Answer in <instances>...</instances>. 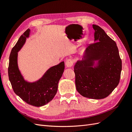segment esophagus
<instances>
[{"label": "esophagus", "instance_id": "esophagus-1", "mask_svg": "<svg viewBox=\"0 0 132 132\" xmlns=\"http://www.w3.org/2000/svg\"><path fill=\"white\" fill-rule=\"evenodd\" d=\"M73 60L71 59H68L66 61V63H65V64H66V66L68 68H70L73 66Z\"/></svg>", "mask_w": 132, "mask_h": 132}]
</instances>
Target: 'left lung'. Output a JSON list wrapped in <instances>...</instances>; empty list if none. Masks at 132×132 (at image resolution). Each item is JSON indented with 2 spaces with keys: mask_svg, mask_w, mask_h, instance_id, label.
Listing matches in <instances>:
<instances>
[{
  "mask_svg": "<svg viewBox=\"0 0 132 132\" xmlns=\"http://www.w3.org/2000/svg\"><path fill=\"white\" fill-rule=\"evenodd\" d=\"M95 41L87 48L86 56L75 64L77 90L82 96L93 99L107 97L117 86L122 70V60L116 43L100 26L93 25ZM92 60H98L93 68Z\"/></svg>",
  "mask_w": 132,
  "mask_h": 132,
  "instance_id": "1",
  "label": "left lung"
}]
</instances>
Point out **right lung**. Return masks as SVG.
<instances>
[{
	"label": "right lung",
	"mask_w": 132,
	"mask_h": 132,
	"mask_svg": "<svg viewBox=\"0 0 132 132\" xmlns=\"http://www.w3.org/2000/svg\"><path fill=\"white\" fill-rule=\"evenodd\" d=\"M30 30L24 32L12 49L9 57L8 76L14 93L29 105L40 107L50 102L56 94L59 80L64 70V62L51 67L38 81L29 83L23 80L18 69V52L29 36Z\"/></svg>",
	"instance_id": "1"
}]
</instances>
